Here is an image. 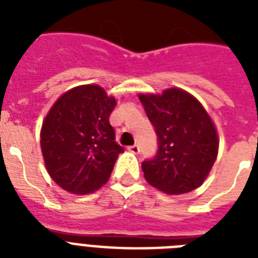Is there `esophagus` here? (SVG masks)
<instances>
[{
  "mask_svg": "<svg viewBox=\"0 0 258 258\" xmlns=\"http://www.w3.org/2000/svg\"><path fill=\"white\" fill-rule=\"evenodd\" d=\"M128 151H130V153H133V154H139V153H141V147H139L138 145L130 146Z\"/></svg>",
  "mask_w": 258,
  "mask_h": 258,
  "instance_id": "esophagus-1",
  "label": "esophagus"
}]
</instances>
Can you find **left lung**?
Instances as JSON below:
<instances>
[{
    "mask_svg": "<svg viewBox=\"0 0 258 258\" xmlns=\"http://www.w3.org/2000/svg\"><path fill=\"white\" fill-rule=\"evenodd\" d=\"M158 137L155 157L142 162L146 180L167 194H183L202 184L218 153L212 119L190 93L166 89L162 95H141Z\"/></svg>",
    "mask_w": 258,
    "mask_h": 258,
    "instance_id": "obj_1",
    "label": "left lung"
}]
</instances>
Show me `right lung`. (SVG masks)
<instances>
[{
  "mask_svg": "<svg viewBox=\"0 0 258 258\" xmlns=\"http://www.w3.org/2000/svg\"><path fill=\"white\" fill-rule=\"evenodd\" d=\"M116 100L99 86L66 92L42 123L41 150L52 179L74 194H89L108 180L119 154L109 115Z\"/></svg>",
  "mask_w": 258,
  "mask_h": 258,
  "instance_id": "1",
  "label": "right lung"
}]
</instances>
